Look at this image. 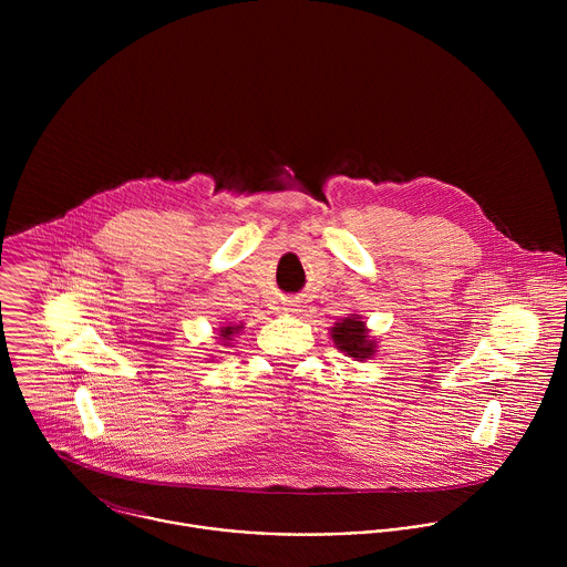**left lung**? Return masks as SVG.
<instances>
[{
  "mask_svg": "<svg viewBox=\"0 0 567 567\" xmlns=\"http://www.w3.org/2000/svg\"><path fill=\"white\" fill-rule=\"evenodd\" d=\"M331 340L342 353L355 360H369L375 353V338L369 336L367 324L360 321L358 315L344 317L342 321L333 324Z\"/></svg>",
  "mask_w": 567,
  "mask_h": 567,
  "instance_id": "obj_1",
  "label": "left lung"
}]
</instances>
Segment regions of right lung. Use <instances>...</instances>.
Segmentation results:
<instances>
[{
  "instance_id": "1",
  "label": "right lung",
  "mask_w": 567,
  "mask_h": 567,
  "mask_svg": "<svg viewBox=\"0 0 567 567\" xmlns=\"http://www.w3.org/2000/svg\"><path fill=\"white\" fill-rule=\"evenodd\" d=\"M236 331H240V324H236V327H234V324L223 327V329H220V340L227 344L229 340H234V333H236Z\"/></svg>"
}]
</instances>
